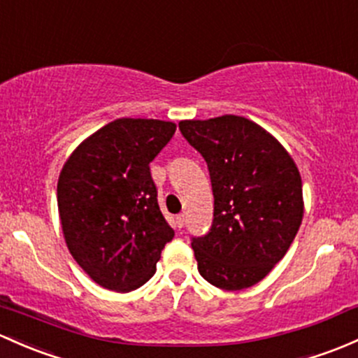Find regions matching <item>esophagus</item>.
<instances>
[{"instance_id": "1", "label": "esophagus", "mask_w": 358, "mask_h": 358, "mask_svg": "<svg viewBox=\"0 0 358 358\" xmlns=\"http://www.w3.org/2000/svg\"><path fill=\"white\" fill-rule=\"evenodd\" d=\"M183 224H185V216L183 214H178V216L175 217V227L176 228H183Z\"/></svg>"}]
</instances>
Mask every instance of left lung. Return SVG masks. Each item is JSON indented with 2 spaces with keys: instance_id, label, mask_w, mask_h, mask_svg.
Returning <instances> with one entry per match:
<instances>
[{
  "instance_id": "8db88e82",
  "label": "left lung",
  "mask_w": 358,
  "mask_h": 358,
  "mask_svg": "<svg viewBox=\"0 0 358 358\" xmlns=\"http://www.w3.org/2000/svg\"><path fill=\"white\" fill-rule=\"evenodd\" d=\"M178 127L208 163L214 195L213 227L192 238L199 273L228 292L254 287L285 257L302 224L299 168L268 130L243 116Z\"/></svg>"
}]
</instances>
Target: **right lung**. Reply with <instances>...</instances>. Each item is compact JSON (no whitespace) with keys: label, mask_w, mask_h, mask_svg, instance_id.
I'll list each match as a JSON object with an SVG mask.
<instances>
[{"label":"right lung","mask_w":358,"mask_h":358,"mask_svg":"<svg viewBox=\"0 0 358 358\" xmlns=\"http://www.w3.org/2000/svg\"><path fill=\"white\" fill-rule=\"evenodd\" d=\"M175 130L163 120L118 118L80 142L63 164V236L99 287L127 293L148 283L175 235L159 210L149 169Z\"/></svg>","instance_id":"1"}]
</instances>
